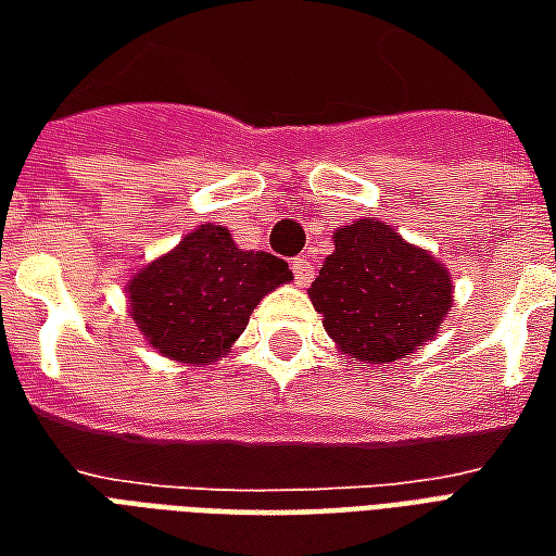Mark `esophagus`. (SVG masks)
Masks as SVG:
<instances>
[{"instance_id":"34e87169","label":"esophagus","mask_w":556,"mask_h":556,"mask_svg":"<svg viewBox=\"0 0 556 556\" xmlns=\"http://www.w3.org/2000/svg\"><path fill=\"white\" fill-rule=\"evenodd\" d=\"M291 274H294V282H298V286H309L315 277V265L309 258H294V262H291Z\"/></svg>"}]
</instances>
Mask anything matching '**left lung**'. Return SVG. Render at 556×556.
<instances>
[{"label": "left lung", "mask_w": 556, "mask_h": 556, "mask_svg": "<svg viewBox=\"0 0 556 556\" xmlns=\"http://www.w3.org/2000/svg\"><path fill=\"white\" fill-rule=\"evenodd\" d=\"M333 247L309 301L339 349L393 363L434 339L453 306V279L434 255L372 217L337 229Z\"/></svg>", "instance_id": "1"}]
</instances>
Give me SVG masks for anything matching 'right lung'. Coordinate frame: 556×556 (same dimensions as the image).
Masks as SVG:
<instances>
[{
	"label": "right lung",
	"mask_w": 556,
	"mask_h": 556,
	"mask_svg": "<svg viewBox=\"0 0 556 556\" xmlns=\"http://www.w3.org/2000/svg\"><path fill=\"white\" fill-rule=\"evenodd\" d=\"M270 253L238 250L229 229L199 226L127 282L130 315L151 349L178 363H214L241 337L258 301L289 282Z\"/></svg>",
	"instance_id": "obj_1"
}]
</instances>
